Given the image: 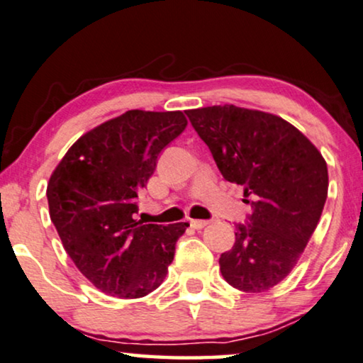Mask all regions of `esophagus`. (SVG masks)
<instances>
[{
	"instance_id": "34e87169",
	"label": "esophagus",
	"mask_w": 363,
	"mask_h": 363,
	"mask_svg": "<svg viewBox=\"0 0 363 363\" xmlns=\"http://www.w3.org/2000/svg\"><path fill=\"white\" fill-rule=\"evenodd\" d=\"M206 225H208V220H191V227L196 228V230H201Z\"/></svg>"
}]
</instances>
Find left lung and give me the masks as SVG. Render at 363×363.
I'll use <instances>...</instances> for the list:
<instances>
[{"label":"left lung","instance_id":"8db88e82","mask_svg":"<svg viewBox=\"0 0 363 363\" xmlns=\"http://www.w3.org/2000/svg\"><path fill=\"white\" fill-rule=\"evenodd\" d=\"M223 179L243 187L252 206L220 255L228 284L262 293L296 267L328 199V164L313 143L277 115L235 105L187 110Z\"/></svg>","mask_w":363,"mask_h":363}]
</instances>
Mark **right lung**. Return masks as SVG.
<instances>
[{"label": "right lung", "instance_id": "right-lung-1", "mask_svg": "<svg viewBox=\"0 0 363 363\" xmlns=\"http://www.w3.org/2000/svg\"><path fill=\"white\" fill-rule=\"evenodd\" d=\"M186 126L182 111L130 110L80 136L50 176V220L75 267L105 294L143 298L164 281L189 223H143L135 213L157 156Z\"/></svg>", "mask_w": 363, "mask_h": 363}]
</instances>
